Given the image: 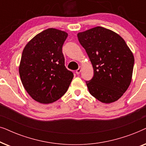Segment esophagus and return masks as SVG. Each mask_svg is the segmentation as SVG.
Here are the masks:
<instances>
[{"instance_id": "34e87169", "label": "esophagus", "mask_w": 146, "mask_h": 146, "mask_svg": "<svg viewBox=\"0 0 146 146\" xmlns=\"http://www.w3.org/2000/svg\"><path fill=\"white\" fill-rule=\"evenodd\" d=\"M81 71H82V67L81 66H79L78 69L76 70V73L77 74H79L80 73Z\"/></svg>"}]
</instances>
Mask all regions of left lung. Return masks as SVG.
Segmentation results:
<instances>
[{
  "label": "left lung",
  "instance_id": "obj_1",
  "mask_svg": "<svg viewBox=\"0 0 146 146\" xmlns=\"http://www.w3.org/2000/svg\"><path fill=\"white\" fill-rule=\"evenodd\" d=\"M94 69L86 81L89 92L102 103L117 101L128 88L132 77L134 57L124 40L104 27L78 33Z\"/></svg>",
  "mask_w": 146,
  "mask_h": 146
}]
</instances>
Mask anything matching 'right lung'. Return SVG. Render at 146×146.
I'll return each mask as SVG.
<instances>
[{"mask_svg":"<svg viewBox=\"0 0 146 146\" xmlns=\"http://www.w3.org/2000/svg\"><path fill=\"white\" fill-rule=\"evenodd\" d=\"M68 34L48 29L25 46L19 66L22 83L35 101L50 104L66 92L74 74L64 66L62 46Z\"/></svg>","mask_w":146,"mask_h":146,"instance_id":"obj_1","label":"right lung"}]
</instances>
